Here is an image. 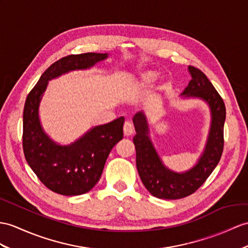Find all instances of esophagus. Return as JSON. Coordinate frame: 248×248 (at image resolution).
<instances>
[{"label": "esophagus", "instance_id": "1", "mask_svg": "<svg viewBox=\"0 0 248 248\" xmlns=\"http://www.w3.org/2000/svg\"><path fill=\"white\" fill-rule=\"evenodd\" d=\"M123 131H124V136L126 137H129L134 134V127H132L130 122H125L123 126Z\"/></svg>", "mask_w": 248, "mask_h": 248}]
</instances>
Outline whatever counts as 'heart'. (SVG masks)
Segmentation results:
<instances>
[{
    "label": "heart",
    "mask_w": 248,
    "mask_h": 248,
    "mask_svg": "<svg viewBox=\"0 0 248 248\" xmlns=\"http://www.w3.org/2000/svg\"><path fill=\"white\" fill-rule=\"evenodd\" d=\"M155 78V74L153 71H147L142 75V80L145 84H150Z\"/></svg>",
    "instance_id": "1"
}]
</instances>
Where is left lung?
Listing matches in <instances>:
<instances>
[{"mask_svg":"<svg viewBox=\"0 0 248 248\" xmlns=\"http://www.w3.org/2000/svg\"><path fill=\"white\" fill-rule=\"evenodd\" d=\"M191 80L182 94L199 96L210 106L213 122L205 152L198 164L185 173H174L166 170L147 137L148 127L143 112L134 117L137 135L134 137L136 146L137 168L142 183L153 196L167 200L182 199L200 188L214 171L224 148V122L226 109L224 101L213 84L199 68L189 66Z\"/></svg>","mask_w":248,"mask_h":248,"instance_id":"1","label":"left lung"}]
</instances>
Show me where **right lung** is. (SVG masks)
Segmentation results:
<instances>
[{
    "label": "right lung",
    "instance_id": "add662e5",
    "mask_svg": "<svg viewBox=\"0 0 248 248\" xmlns=\"http://www.w3.org/2000/svg\"><path fill=\"white\" fill-rule=\"evenodd\" d=\"M107 58L106 53L69 54L51 64L28 93L23 111V150L33 172L48 189L78 196L98 183L110 150L123 139L124 118L96 126L69 146H59L41 128L38 108L47 82L74 69H84Z\"/></svg>",
    "mask_w": 248,
    "mask_h": 248
}]
</instances>
